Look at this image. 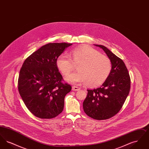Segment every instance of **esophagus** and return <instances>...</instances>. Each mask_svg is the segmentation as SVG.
<instances>
[{
    "instance_id": "34e87169",
    "label": "esophagus",
    "mask_w": 149,
    "mask_h": 149,
    "mask_svg": "<svg viewBox=\"0 0 149 149\" xmlns=\"http://www.w3.org/2000/svg\"><path fill=\"white\" fill-rule=\"evenodd\" d=\"M80 89V88L79 87H78V86H72V90L74 91H78Z\"/></svg>"
}]
</instances>
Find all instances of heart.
<instances>
[{"label":"heart","instance_id":"b5f03b06","mask_svg":"<svg viewBox=\"0 0 149 149\" xmlns=\"http://www.w3.org/2000/svg\"><path fill=\"white\" fill-rule=\"evenodd\" d=\"M57 67L66 75L77 65L78 71L68 75L65 79L72 84L85 83L89 87L103 84L112 70V63L106 56L88 46H81L72 50L69 56L60 55L56 59Z\"/></svg>","mask_w":149,"mask_h":149}]
</instances>
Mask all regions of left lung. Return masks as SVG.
Here are the masks:
<instances>
[{"instance_id": "1", "label": "left lung", "mask_w": 149, "mask_h": 149, "mask_svg": "<svg viewBox=\"0 0 149 149\" xmlns=\"http://www.w3.org/2000/svg\"><path fill=\"white\" fill-rule=\"evenodd\" d=\"M94 45L106 52L111 61L112 70L100 88L87 90L88 94L83 106L88 116L94 120H104L113 117L120 111L130 92L131 80L122 59L106 47Z\"/></svg>"}]
</instances>
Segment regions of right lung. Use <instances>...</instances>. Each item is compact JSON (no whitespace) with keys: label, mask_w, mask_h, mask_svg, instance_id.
<instances>
[{"label":"right lung","mask_w":149,"mask_h":149,"mask_svg":"<svg viewBox=\"0 0 149 149\" xmlns=\"http://www.w3.org/2000/svg\"><path fill=\"white\" fill-rule=\"evenodd\" d=\"M72 43H49L24 61L18 78V91L29 111L42 119L56 117L64 109L65 95L71 86L63 83L57 58Z\"/></svg>","instance_id":"right-lung-1"}]
</instances>
